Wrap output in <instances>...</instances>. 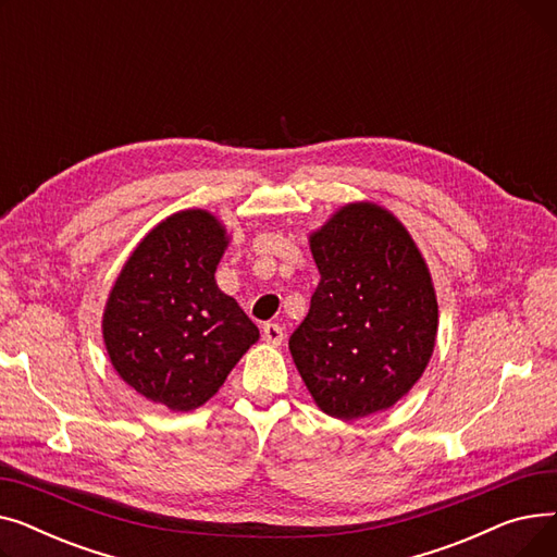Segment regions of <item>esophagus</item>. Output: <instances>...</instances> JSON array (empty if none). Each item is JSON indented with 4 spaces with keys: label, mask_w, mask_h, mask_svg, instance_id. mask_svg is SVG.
Wrapping results in <instances>:
<instances>
[{
    "label": "esophagus",
    "mask_w": 557,
    "mask_h": 557,
    "mask_svg": "<svg viewBox=\"0 0 557 557\" xmlns=\"http://www.w3.org/2000/svg\"><path fill=\"white\" fill-rule=\"evenodd\" d=\"M261 334H263V341L271 345H280L284 341V330L277 323H267L261 327Z\"/></svg>",
    "instance_id": "esophagus-1"
}]
</instances>
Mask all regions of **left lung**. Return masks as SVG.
Here are the masks:
<instances>
[{
	"label": "left lung",
	"instance_id": "left-lung-1",
	"mask_svg": "<svg viewBox=\"0 0 557 557\" xmlns=\"http://www.w3.org/2000/svg\"><path fill=\"white\" fill-rule=\"evenodd\" d=\"M320 282L288 338L311 397L332 418L391 408L422 376L437 302L411 234L372 202L345 205L311 234Z\"/></svg>",
	"mask_w": 557,
	"mask_h": 557
}]
</instances>
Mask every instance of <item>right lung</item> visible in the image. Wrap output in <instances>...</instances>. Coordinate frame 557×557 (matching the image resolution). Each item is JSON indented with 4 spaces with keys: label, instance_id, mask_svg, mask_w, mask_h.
Returning a JSON list of instances; mask_svg holds the SVG:
<instances>
[{
    "label": "right lung",
    "instance_id": "1",
    "mask_svg": "<svg viewBox=\"0 0 557 557\" xmlns=\"http://www.w3.org/2000/svg\"><path fill=\"white\" fill-rule=\"evenodd\" d=\"M225 246L210 212L173 214L135 248L106 305L103 341L114 370L171 411L208 401L259 338L237 300L216 286Z\"/></svg>",
    "mask_w": 557,
    "mask_h": 557
}]
</instances>
